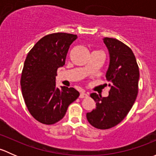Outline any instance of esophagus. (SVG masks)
<instances>
[{"label": "esophagus", "instance_id": "obj_1", "mask_svg": "<svg viewBox=\"0 0 156 156\" xmlns=\"http://www.w3.org/2000/svg\"><path fill=\"white\" fill-rule=\"evenodd\" d=\"M79 97L81 99L87 98V97H88V94H87V93H84V92H81V94H80Z\"/></svg>", "mask_w": 156, "mask_h": 156}]
</instances>
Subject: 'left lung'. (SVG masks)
I'll return each mask as SVG.
<instances>
[{
  "mask_svg": "<svg viewBox=\"0 0 156 156\" xmlns=\"http://www.w3.org/2000/svg\"><path fill=\"white\" fill-rule=\"evenodd\" d=\"M109 53L106 79L111 89L107 97L96 93L90 97L96 108L87 113V119L96 128L106 130L120 123L128 114L138 94L140 72L132 50L115 38L103 39Z\"/></svg>",
  "mask_w": 156,
  "mask_h": 156,
  "instance_id": "8db88e82",
  "label": "left lung"
}]
</instances>
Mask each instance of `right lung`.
Segmentation results:
<instances>
[{
    "label": "right lung",
    "mask_w": 156,
    "mask_h": 156,
    "mask_svg": "<svg viewBox=\"0 0 156 156\" xmlns=\"http://www.w3.org/2000/svg\"><path fill=\"white\" fill-rule=\"evenodd\" d=\"M76 34L53 33L42 37L28 53L21 75L22 93L32 117L53 125L65 115L80 94L73 87H56L57 69L65 65L69 46Z\"/></svg>",
    "instance_id": "right-lung-1"
}]
</instances>
